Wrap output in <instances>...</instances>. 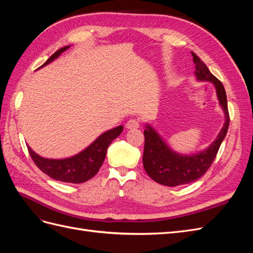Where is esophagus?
Returning a JSON list of instances; mask_svg holds the SVG:
<instances>
[{
  "instance_id": "34e87169",
  "label": "esophagus",
  "mask_w": 253,
  "mask_h": 253,
  "mask_svg": "<svg viewBox=\"0 0 253 253\" xmlns=\"http://www.w3.org/2000/svg\"><path fill=\"white\" fill-rule=\"evenodd\" d=\"M140 126V122L139 120L137 119H129L127 122H126V128L127 129H134V128H138Z\"/></svg>"
}]
</instances>
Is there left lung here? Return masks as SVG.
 <instances>
[{
    "label": "left lung",
    "mask_w": 253,
    "mask_h": 253,
    "mask_svg": "<svg viewBox=\"0 0 253 253\" xmlns=\"http://www.w3.org/2000/svg\"><path fill=\"white\" fill-rule=\"evenodd\" d=\"M195 64L196 78L201 81H211L216 88L219 103L223 108L226 121L219 132L217 138L204 152L192 156H181L168 148V145L160 138L159 135L150 126L144 129V150L142 163L145 172L150 177L160 185L176 187L193 182L209 170L221 142L226 137L229 127V111L225 87L215 76H213L209 68L201 58L192 52Z\"/></svg>",
    "instance_id": "obj_1"
}]
</instances>
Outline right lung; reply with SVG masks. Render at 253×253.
Instances as JSON below:
<instances>
[{
    "mask_svg": "<svg viewBox=\"0 0 253 253\" xmlns=\"http://www.w3.org/2000/svg\"><path fill=\"white\" fill-rule=\"evenodd\" d=\"M68 47L70 46H65L58 49L47 59L46 62L42 66L50 63L51 61L58 58ZM122 129H124L122 126L110 129V131L99 136L89 147L79 153L78 155L65 159L43 158L36 154L28 145L27 149L29 155L34 160L36 166L43 173L49 176L50 178L63 182L81 183L94 177L98 173L99 169H100L103 164V160L106 155V150H108L109 145L115 138H117L121 134Z\"/></svg>",
    "mask_w": 253,
    "mask_h": 253,
    "instance_id": "1",
    "label": "right lung"
}]
</instances>
